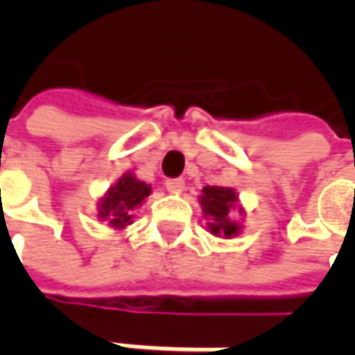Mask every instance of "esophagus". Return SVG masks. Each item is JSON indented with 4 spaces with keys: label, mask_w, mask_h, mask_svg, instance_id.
I'll return each instance as SVG.
<instances>
[{
    "label": "esophagus",
    "mask_w": 355,
    "mask_h": 355,
    "mask_svg": "<svg viewBox=\"0 0 355 355\" xmlns=\"http://www.w3.org/2000/svg\"><path fill=\"white\" fill-rule=\"evenodd\" d=\"M185 182L184 180H180V178H173V180H166V189L171 191V193H180L182 189H184Z\"/></svg>",
    "instance_id": "obj_1"
}]
</instances>
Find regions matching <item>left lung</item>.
<instances>
[{"instance_id": "left-lung-1", "label": "left lung", "mask_w": 355, "mask_h": 355, "mask_svg": "<svg viewBox=\"0 0 355 355\" xmlns=\"http://www.w3.org/2000/svg\"><path fill=\"white\" fill-rule=\"evenodd\" d=\"M199 203H201L205 219L209 221L207 225L211 229L213 235H223V237L237 235L239 225L235 221H231V213L237 203V193L231 187L205 185Z\"/></svg>"}]
</instances>
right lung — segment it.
<instances>
[{
	"label": "right lung",
	"instance_id": "obj_1",
	"mask_svg": "<svg viewBox=\"0 0 355 355\" xmlns=\"http://www.w3.org/2000/svg\"><path fill=\"white\" fill-rule=\"evenodd\" d=\"M152 187L144 182H138L134 175L126 173L118 180L114 187L108 189L106 198L98 207V217L108 221L110 227L122 229L132 223V211L142 205V201L150 196Z\"/></svg>",
	"mask_w": 355,
	"mask_h": 355
}]
</instances>
